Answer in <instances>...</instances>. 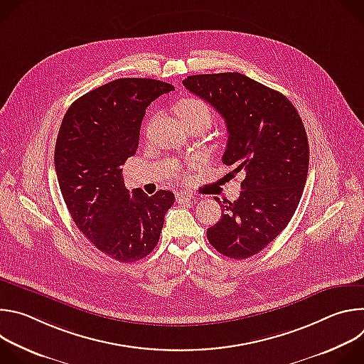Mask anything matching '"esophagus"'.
<instances>
[{
	"label": "esophagus",
	"instance_id": "esophagus-1",
	"mask_svg": "<svg viewBox=\"0 0 364 364\" xmlns=\"http://www.w3.org/2000/svg\"><path fill=\"white\" fill-rule=\"evenodd\" d=\"M176 198H177V201L180 204H188V203H191L193 196L190 193H187V191H180V193H177Z\"/></svg>",
	"mask_w": 364,
	"mask_h": 364
}]
</instances>
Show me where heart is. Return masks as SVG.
<instances>
[{
    "label": "heart",
    "mask_w": 364,
    "mask_h": 364,
    "mask_svg": "<svg viewBox=\"0 0 364 364\" xmlns=\"http://www.w3.org/2000/svg\"><path fill=\"white\" fill-rule=\"evenodd\" d=\"M176 112L178 114L183 124L201 121L205 125H209L213 118L210 107L198 97H184L178 100L176 105Z\"/></svg>",
    "instance_id": "b5f03b06"
}]
</instances>
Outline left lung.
<instances>
[{
	"mask_svg": "<svg viewBox=\"0 0 364 364\" xmlns=\"http://www.w3.org/2000/svg\"><path fill=\"white\" fill-rule=\"evenodd\" d=\"M183 85L225 118L223 164L242 173L237 200L219 201L207 239L222 255L246 259L268 246L292 219L308 174V138L288 97L237 72L187 76Z\"/></svg>",
	"mask_w": 364,
	"mask_h": 364,
	"instance_id": "left-lung-1",
	"label": "left lung"
}]
</instances>
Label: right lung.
Listing matches in <instances>:
<instances>
[{
    "instance_id": "right-lung-1",
    "label": "right lung",
    "mask_w": 364,
    "mask_h": 364,
    "mask_svg": "<svg viewBox=\"0 0 364 364\" xmlns=\"http://www.w3.org/2000/svg\"><path fill=\"white\" fill-rule=\"evenodd\" d=\"M174 86L124 77L80 96L63 117L55 167L69 213L79 230L105 255L136 262L157 246L174 194H129L122 166L136 152L145 109Z\"/></svg>"
}]
</instances>
